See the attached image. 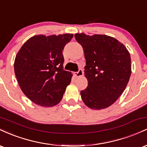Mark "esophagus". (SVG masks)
Listing matches in <instances>:
<instances>
[{
  "instance_id": "esophagus-1",
  "label": "esophagus",
  "mask_w": 147,
  "mask_h": 147,
  "mask_svg": "<svg viewBox=\"0 0 147 147\" xmlns=\"http://www.w3.org/2000/svg\"><path fill=\"white\" fill-rule=\"evenodd\" d=\"M83 74H84V72H83V70H82V69H79L78 71L76 72L75 75L76 77H82V76L83 75Z\"/></svg>"
}]
</instances>
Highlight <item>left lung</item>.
I'll use <instances>...</instances> for the list:
<instances>
[{
  "label": "left lung",
  "mask_w": 147,
  "mask_h": 147,
  "mask_svg": "<svg viewBox=\"0 0 147 147\" xmlns=\"http://www.w3.org/2000/svg\"><path fill=\"white\" fill-rule=\"evenodd\" d=\"M84 49L86 88L81 91L84 104L94 110L112 105L125 90L131 74L130 54L117 39L106 35L76 34Z\"/></svg>",
  "instance_id": "obj_1"
}]
</instances>
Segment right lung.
Returning a JSON list of instances; mask_svg holds the SVG:
<instances>
[{"label": "right lung", "mask_w": 147, "mask_h": 147, "mask_svg": "<svg viewBox=\"0 0 147 147\" xmlns=\"http://www.w3.org/2000/svg\"><path fill=\"white\" fill-rule=\"evenodd\" d=\"M72 37V34L35 36L18 51L15 75L23 93L36 104L50 107L61 100L72 75L63 70V50Z\"/></svg>", "instance_id": "add662e5"}]
</instances>
